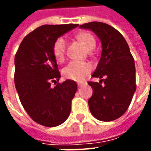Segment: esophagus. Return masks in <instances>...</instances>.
<instances>
[{
	"instance_id": "esophagus-1",
	"label": "esophagus",
	"mask_w": 151,
	"mask_h": 151,
	"mask_svg": "<svg viewBox=\"0 0 151 151\" xmlns=\"http://www.w3.org/2000/svg\"><path fill=\"white\" fill-rule=\"evenodd\" d=\"M82 85H83V83H82V82H78V87H81Z\"/></svg>"
}]
</instances>
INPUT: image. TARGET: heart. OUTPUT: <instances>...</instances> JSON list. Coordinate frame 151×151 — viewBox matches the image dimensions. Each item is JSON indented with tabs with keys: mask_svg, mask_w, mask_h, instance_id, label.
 Masks as SVG:
<instances>
[{
	"mask_svg": "<svg viewBox=\"0 0 151 151\" xmlns=\"http://www.w3.org/2000/svg\"><path fill=\"white\" fill-rule=\"evenodd\" d=\"M77 40L82 43L87 51H92L95 47L96 41L95 37L90 32L82 31L76 35ZM66 48V40L64 37L57 38L53 43L52 52L56 59L62 61L65 58ZM91 65L86 62L82 61H71L63 69V74L66 78L82 81L85 77L91 71Z\"/></svg>",
	"mask_w": 151,
	"mask_h": 151,
	"instance_id": "1",
	"label": "heart"
}]
</instances>
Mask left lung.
<instances>
[{"mask_svg": "<svg viewBox=\"0 0 151 151\" xmlns=\"http://www.w3.org/2000/svg\"><path fill=\"white\" fill-rule=\"evenodd\" d=\"M80 27L93 31L103 47L92 75L102 79L99 82H88L93 89L88 100L90 111L101 121L116 120L127 111L136 91V69L129 45L123 35L110 25L91 22Z\"/></svg>", "mask_w": 151, "mask_h": 151, "instance_id": "1", "label": "left lung"}]
</instances>
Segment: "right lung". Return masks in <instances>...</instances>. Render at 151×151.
<instances>
[{
	"mask_svg": "<svg viewBox=\"0 0 151 151\" xmlns=\"http://www.w3.org/2000/svg\"><path fill=\"white\" fill-rule=\"evenodd\" d=\"M78 26H41L22 40L15 55L14 83L21 104L31 119L43 126H58L71 111L78 86L73 80L50 86L60 78L52 46L57 38Z\"/></svg>",
	"mask_w": 151,
	"mask_h": 151,
	"instance_id": "right-lung-1",
	"label": "right lung"
}]
</instances>
